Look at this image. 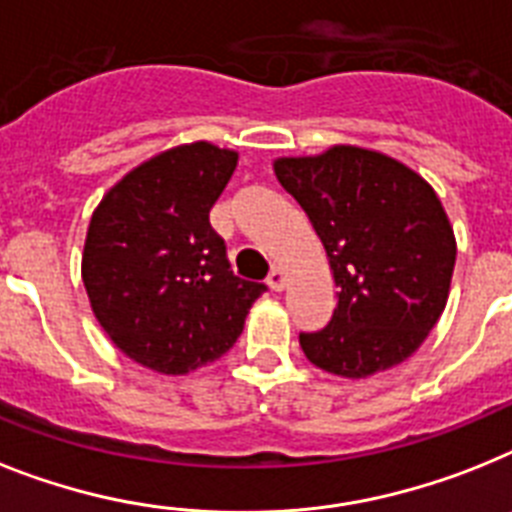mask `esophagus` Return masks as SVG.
Returning <instances> with one entry per match:
<instances>
[{
    "label": "esophagus",
    "mask_w": 512,
    "mask_h": 512,
    "mask_svg": "<svg viewBox=\"0 0 512 512\" xmlns=\"http://www.w3.org/2000/svg\"><path fill=\"white\" fill-rule=\"evenodd\" d=\"M266 285L272 287L274 293L285 290V272H282V266H272V272H269V277H266Z\"/></svg>",
    "instance_id": "esophagus-1"
}]
</instances>
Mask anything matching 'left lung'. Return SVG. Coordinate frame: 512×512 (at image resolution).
<instances>
[{"label":"left lung","instance_id":"obj_1","mask_svg":"<svg viewBox=\"0 0 512 512\" xmlns=\"http://www.w3.org/2000/svg\"><path fill=\"white\" fill-rule=\"evenodd\" d=\"M274 175L322 238L337 308L301 348L319 369L361 379L405 361L445 311L455 235L424 177L377 151L335 146L277 159Z\"/></svg>","mask_w":512,"mask_h":512}]
</instances>
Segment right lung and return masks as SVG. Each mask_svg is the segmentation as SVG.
<instances>
[{
	"mask_svg": "<svg viewBox=\"0 0 512 512\" xmlns=\"http://www.w3.org/2000/svg\"><path fill=\"white\" fill-rule=\"evenodd\" d=\"M238 154L190 143L135 167L101 198L83 285L117 348L162 374L217 361L243 332L264 282L240 280L209 211Z\"/></svg>",
	"mask_w": 512,
	"mask_h": 512,
	"instance_id": "right-lung-1",
	"label": "right lung"
}]
</instances>
